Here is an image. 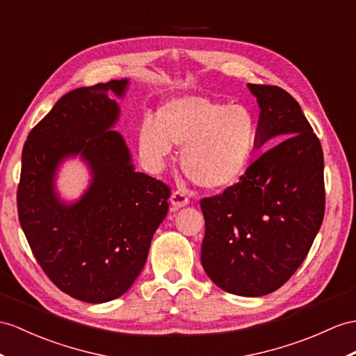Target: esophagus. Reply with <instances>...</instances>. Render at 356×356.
I'll use <instances>...</instances> for the list:
<instances>
[{"label":"esophagus","instance_id":"34e87169","mask_svg":"<svg viewBox=\"0 0 356 356\" xmlns=\"http://www.w3.org/2000/svg\"><path fill=\"white\" fill-rule=\"evenodd\" d=\"M170 204L173 207V210H179V208L188 205V197L181 192H173L170 196Z\"/></svg>","mask_w":356,"mask_h":356}]
</instances>
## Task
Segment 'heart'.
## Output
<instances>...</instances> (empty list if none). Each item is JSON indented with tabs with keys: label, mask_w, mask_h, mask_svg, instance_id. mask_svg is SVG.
Wrapping results in <instances>:
<instances>
[{
	"label": "heart",
	"mask_w": 356,
	"mask_h": 356,
	"mask_svg": "<svg viewBox=\"0 0 356 356\" xmlns=\"http://www.w3.org/2000/svg\"><path fill=\"white\" fill-rule=\"evenodd\" d=\"M258 142L252 113L241 106L184 95L164 102L157 122L146 119L138 127V154L146 166L160 170L172 145L183 148L181 169L195 184L223 190L245 175Z\"/></svg>",
	"instance_id": "heart-1"
}]
</instances>
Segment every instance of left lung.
<instances>
[{"instance_id": "1", "label": "left lung", "mask_w": 356, "mask_h": 356, "mask_svg": "<svg viewBox=\"0 0 356 356\" xmlns=\"http://www.w3.org/2000/svg\"><path fill=\"white\" fill-rule=\"evenodd\" d=\"M248 89L259 107L257 148L273 146L237 184L201 201V263L222 290L259 298L291 278L322 227L323 151L290 93L278 86Z\"/></svg>"}]
</instances>
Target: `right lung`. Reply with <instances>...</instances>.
I'll list each match as a JSON object with an SVG mask.
<instances>
[{"mask_svg":"<svg viewBox=\"0 0 356 356\" xmlns=\"http://www.w3.org/2000/svg\"><path fill=\"white\" fill-rule=\"evenodd\" d=\"M128 86L122 78L66 93L22 149V231L48 278L88 303L118 299L131 287L169 210L168 186L136 170L125 138L113 129ZM71 158L85 163L90 184L67 202L56 178Z\"/></svg>","mask_w":356,"mask_h":356,"instance_id":"1","label":"right lung"}]
</instances>
